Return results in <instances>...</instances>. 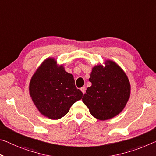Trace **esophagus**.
<instances>
[{
	"instance_id": "esophagus-1",
	"label": "esophagus",
	"mask_w": 156,
	"mask_h": 156,
	"mask_svg": "<svg viewBox=\"0 0 156 156\" xmlns=\"http://www.w3.org/2000/svg\"><path fill=\"white\" fill-rule=\"evenodd\" d=\"M80 90H81V91H82L83 94H85V91H86V89H85V87H83L80 88Z\"/></svg>"
}]
</instances>
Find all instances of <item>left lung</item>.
I'll return each instance as SVG.
<instances>
[{
  "instance_id": "8db88e82",
  "label": "left lung",
  "mask_w": 156,
  "mask_h": 156,
  "mask_svg": "<svg viewBox=\"0 0 156 156\" xmlns=\"http://www.w3.org/2000/svg\"><path fill=\"white\" fill-rule=\"evenodd\" d=\"M93 66L83 102L91 115L105 121L122 112L130 96V84L122 67L111 60Z\"/></svg>"
}]
</instances>
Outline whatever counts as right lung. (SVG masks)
Listing matches in <instances>:
<instances>
[{"label": "right lung", "instance_id": "obj_1", "mask_svg": "<svg viewBox=\"0 0 156 156\" xmlns=\"http://www.w3.org/2000/svg\"><path fill=\"white\" fill-rule=\"evenodd\" d=\"M29 94L39 112L53 120L69 112L83 94L75 86L73 76L54 58L44 60L32 76Z\"/></svg>", "mask_w": 156, "mask_h": 156}]
</instances>
